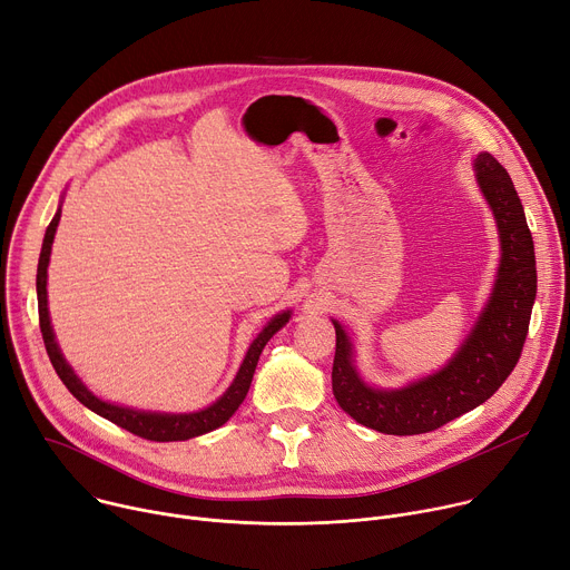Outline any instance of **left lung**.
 Masks as SVG:
<instances>
[{"label": "left lung", "mask_w": 570, "mask_h": 570, "mask_svg": "<svg viewBox=\"0 0 570 570\" xmlns=\"http://www.w3.org/2000/svg\"><path fill=\"white\" fill-rule=\"evenodd\" d=\"M473 165L502 253L493 292L449 364L401 390H375L360 377L353 344L333 322V394L346 414L371 430L401 436L436 430L491 399L521 357L537 296L534 242L510 174L487 151Z\"/></svg>", "instance_id": "8db88e82"}]
</instances>
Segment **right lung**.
<instances>
[{"label": "right lung", "mask_w": 570, "mask_h": 570, "mask_svg": "<svg viewBox=\"0 0 570 570\" xmlns=\"http://www.w3.org/2000/svg\"><path fill=\"white\" fill-rule=\"evenodd\" d=\"M60 222V208L53 215L51 224L47 226L45 239H42V250H40V261H38V276H36V289H38V317H40V333L45 340V348L47 355L58 373V377L70 390V394L83 403L88 410L97 412L99 416L112 421L115 425L129 430L142 439H151V441H185L193 439L199 434H206L219 425H224L235 410L242 405V401L246 399V392L250 387L253 373H256L261 353L265 348V344L289 322V309L276 314V317L261 331V335L253 340V344L246 351V357L235 375L233 385L224 392L222 399H217L210 407L193 412V414H160V412H145V410H134V407H121V405H112L106 403L101 399H97L83 383L81 377L72 371V366L62 357L53 331H51V322H49V309H47V267H49V256H51V244H53V235H56V226Z\"/></svg>", "instance_id": "add662e5"}]
</instances>
